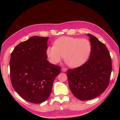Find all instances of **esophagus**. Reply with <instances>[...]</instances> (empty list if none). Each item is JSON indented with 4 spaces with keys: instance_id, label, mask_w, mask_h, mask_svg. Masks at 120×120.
I'll use <instances>...</instances> for the list:
<instances>
[{
    "instance_id": "esophagus-1",
    "label": "esophagus",
    "mask_w": 120,
    "mask_h": 120,
    "mask_svg": "<svg viewBox=\"0 0 120 120\" xmlns=\"http://www.w3.org/2000/svg\"><path fill=\"white\" fill-rule=\"evenodd\" d=\"M61 71H67V68H61Z\"/></svg>"
}]
</instances>
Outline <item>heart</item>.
Listing matches in <instances>:
<instances>
[{
	"label": "heart",
	"instance_id": "obj_1",
	"mask_svg": "<svg viewBox=\"0 0 120 120\" xmlns=\"http://www.w3.org/2000/svg\"><path fill=\"white\" fill-rule=\"evenodd\" d=\"M91 51V44L86 38L62 37L57 39L54 45L49 46L46 54L50 62L55 64L63 59L71 67L82 64L88 59Z\"/></svg>",
	"mask_w": 120,
	"mask_h": 120
}]
</instances>
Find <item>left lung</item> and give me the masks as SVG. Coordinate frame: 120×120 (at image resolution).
<instances>
[{"instance_id": "obj_1", "label": "left lung", "mask_w": 120, "mask_h": 120, "mask_svg": "<svg viewBox=\"0 0 120 120\" xmlns=\"http://www.w3.org/2000/svg\"><path fill=\"white\" fill-rule=\"evenodd\" d=\"M91 44L88 60L82 66L67 71L70 90L81 101L94 99L102 94L109 84L112 60L105 44L95 36L87 34Z\"/></svg>"}]
</instances>
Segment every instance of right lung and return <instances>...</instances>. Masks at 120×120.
Masks as SVG:
<instances>
[{"label":"right lung","instance_id":"add662e5","mask_svg":"<svg viewBox=\"0 0 120 120\" xmlns=\"http://www.w3.org/2000/svg\"><path fill=\"white\" fill-rule=\"evenodd\" d=\"M49 37H32L15 46L9 61L13 88L25 100L41 103L48 99L60 67L46 60Z\"/></svg>","mask_w":120,"mask_h":120}]
</instances>
